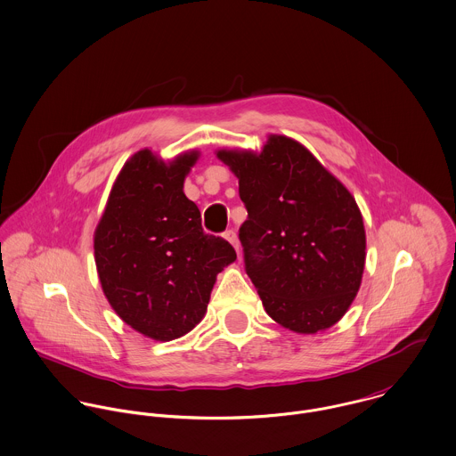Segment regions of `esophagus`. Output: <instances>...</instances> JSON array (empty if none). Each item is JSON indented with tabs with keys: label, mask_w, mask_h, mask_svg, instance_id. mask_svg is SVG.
Segmentation results:
<instances>
[{
	"label": "esophagus",
	"mask_w": 456,
	"mask_h": 456,
	"mask_svg": "<svg viewBox=\"0 0 456 456\" xmlns=\"http://www.w3.org/2000/svg\"><path fill=\"white\" fill-rule=\"evenodd\" d=\"M224 236H225V240L236 248V252L240 253V241H238V236H236V231L234 229H229V231H225L224 232Z\"/></svg>",
	"instance_id": "esophagus-1"
}]
</instances>
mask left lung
<instances>
[{"label":"left lung","mask_w":456,"mask_h":456,"mask_svg":"<svg viewBox=\"0 0 456 456\" xmlns=\"http://www.w3.org/2000/svg\"><path fill=\"white\" fill-rule=\"evenodd\" d=\"M240 178L245 271L280 325L314 334L354 303L365 264L360 209L301 143L271 136L258 153H216Z\"/></svg>","instance_id":"obj_1"}]
</instances>
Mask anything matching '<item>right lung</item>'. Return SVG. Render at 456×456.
I'll use <instances>...</instances> for the list:
<instances>
[{
    "mask_svg": "<svg viewBox=\"0 0 456 456\" xmlns=\"http://www.w3.org/2000/svg\"><path fill=\"white\" fill-rule=\"evenodd\" d=\"M198 152L169 166L151 151L122 167L94 236L102 292L134 330L171 341L203 320L216 274L236 260L229 241L206 234L183 194Z\"/></svg>",
    "mask_w": 456,
    "mask_h": 456,
    "instance_id": "1",
    "label": "right lung"
}]
</instances>
